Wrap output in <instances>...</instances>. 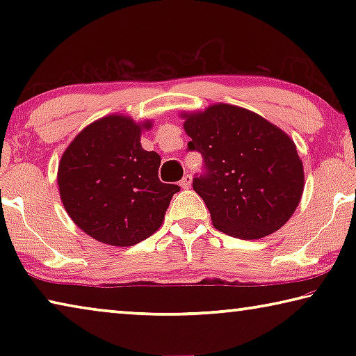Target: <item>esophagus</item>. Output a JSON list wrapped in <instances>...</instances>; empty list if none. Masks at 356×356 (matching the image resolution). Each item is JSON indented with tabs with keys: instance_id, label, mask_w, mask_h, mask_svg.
Segmentation results:
<instances>
[{
	"instance_id": "1",
	"label": "esophagus",
	"mask_w": 356,
	"mask_h": 356,
	"mask_svg": "<svg viewBox=\"0 0 356 356\" xmlns=\"http://www.w3.org/2000/svg\"><path fill=\"white\" fill-rule=\"evenodd\" d=\"M190 185H191V176L190 174H185L182 180H180V186H182V188H190Z\"/></svg>"
}]
</instances>
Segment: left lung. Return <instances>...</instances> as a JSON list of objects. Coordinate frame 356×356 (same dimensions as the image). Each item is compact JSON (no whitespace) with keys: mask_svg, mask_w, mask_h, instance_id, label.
I'll return each mask as SVG.
<instances>
[{"mask_svg":"<svg viewBox=\"0 0 356 356\" xmlns=\"http://www.w3.org/2000/svg\"><path fill=\"white\" fill-rule=\"evenodd\" d=\"M190 150L206 174L193 179L213 226L227 236L257 240L278 231L298 207L303 161L292 138L245 108L215 104L182 113Z\"/></svg>","mask_w":356,"mask_h":356,"instance_id":"obj_1","label":"left lung"}]
</instances>
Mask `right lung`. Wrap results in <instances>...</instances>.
<instances>
[{
	"instance_id": "right-lung-1",
	"label": "right lung",
	"mask_w": 356,
	"mask_h": 356,
	"mask_svg": "<svg viewBox=\"0 0 356 356\" xmlns=\"http://www.w3.org/2000/svg\"><path fill=\"white\" fill-rule=\"evenodd\" d=\"M150 129L152 120L135 122L125 114L100 118L72 140L59 161L65 212L102 243L131 246L150 237L180 191L160 182V155L141 147L143 130Z\"/></svg>"
}]
</instances>
